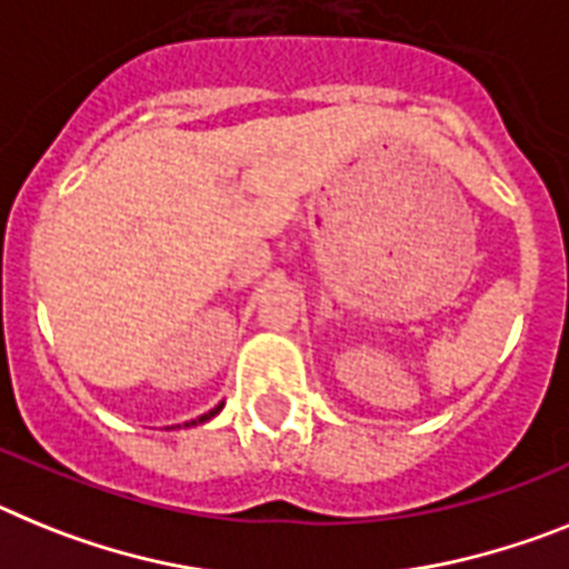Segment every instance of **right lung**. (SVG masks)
Returning a JSON list of instances; mask_svg holds the SVG:
<instances>
[{"instance_id":"obj_1","label":"right lung","mask_w":569,"mask_h":569,"mask_svg":"<svg viewBox=\"0 0 569 569\" xmlns=\"http://www.w3.org/2000/svg\"><path fill=\"white\" fill-rule=\"evenodd\" d=\"M220 409H223V403H217V407L211 409V412L200 415V418H197V421H189V423H186V427H197V423H206V421H211V418H214V415L220 412Z\"/></svg>"}]
</instances>
